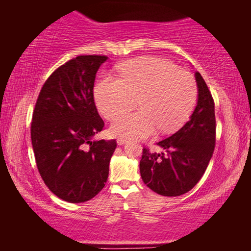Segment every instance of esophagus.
I'll use <instances>...</instances> for the list:
<instances>
[{"label":"esophagus","instance_id":"obj_1","mask_svg":"<svg viewBox=\"0 0 251 251\" xmlns=\"http://www.w3.org/2000/svg\"><path fill=\"white\" fill-rule=\"evenodd\" d=\"M125 143H126V138H124V137H118L117 138L118 145H123V144H125Z\"/></svg>","mask_w":251,"mask_h":251}]
</instances>
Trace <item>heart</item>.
<instances>
[{
	"label": "heart",
	"mask_w": 251,
	"mask_h": 251,
	"mask_svg": "<svg viewBox=\"0 0 251 251\" xmlns=\"http://www.w3.org/2000/svg\"><path fill=\"white\" fill-rule=\"evenodd\" d=\"M121 78L105 75L95 87L96 105L101 115L112 118L114 135L125 138L147 137L157 127L163 133L179 128L194 109L197 85L194 76L177 69L167 59L141 57L131 59L120 69Z\"/></svg>",
	"instance_id": "obj_1"
}]
</instances>
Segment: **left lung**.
<instances>
[{
  "instance_id": "obj_1",
  "label": "left lung",
  "mask_w": 251,
  "mask_h": 251,
  "mask_svg": "<svg viewBox=\"0 0 251 251\" xmlns=\"http://www.w3.org/2000/svg\"><path fill=\"white\" fill-rule=\"evenodd\" d=\"M198 101L190 120L158 145L143 148L139 171L147 187L159 195L180 196L193 189L206 172L216 145L215 101L205 79L196 72Z\"/></svg>"
}]
</instances>
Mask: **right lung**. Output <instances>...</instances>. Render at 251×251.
<instances>
[{
    "label": "right lung",
    "instance_id": "add662e5",
    "mask_svg": "<svg viewBox=\"0 0 251 251\" xmlns=\"http://www.w3.org/2000/svg\"><path fill=\"white\" fill-rule=\"evenodd\" d=\"M108 57L79 55L55 70L37 97L32 146L44 184L63 201L77 203L104 188L115 139L92 141L104 128L94 101L96 72Z\"/></svg>",
    "mask_w": 251,
    "mask_h": 251
}]
</instances>
